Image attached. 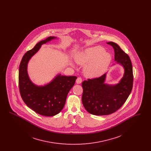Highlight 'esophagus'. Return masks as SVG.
<instances>
[{"mask_svg": "<svg viewBox=\"0 0 151 151\" xmlns=\"http://www.w3.org/2000/svg\"><path fill=\"white\" fill-rule=\"evenodd\" d=\"M76 82L77 84H81V82H82V78H80V77L78 78V79H76Z\"/></svg>", "mask_w": 151, "mask_h": 151, "instance_id": "1", "label": "esophagus"}]
</instances>
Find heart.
<instances>
[{"instance_id":"1","label":"heart","mask_w":151,"mask_h":151,"mask_svg":"<svg viewBox=\"0 0 151 151\" xmlns=\"http://www.w3.org/2000/svg\"><path fill=\"white\" fill-rule=\"evenodd\" d=\"M101 46L86 49L76 57V62L81 65H86L84 74L88 78H96L102 76L110 65L111 55Z\"/></svg>"}]
</instances>
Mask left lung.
Returning <instances> with one entry per match:
<instances>
[{"label": "left lung", "instance_id": "left-lung-1", "mask_svg": "<svg viewBox=\"0 0 151 151\" xmlns=\"http://www.w3.org/2000/svg\"><path fill=\"white\" fill-rule=\"evenodd\" d=\"M107 43L113 47L115 60L123 67L124 73L119 83L116 85L104 83L106 73L82 83L83 104L86 111L93 115H109L114 113L124 104L132 89L134 77L129 56L116 43Z\"/></svg>", "mask_w": 151, "mask_h": 151}]
</instances>
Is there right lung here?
Segmentation results:
<instances>
[{
  "label": "right lung",
  "instance_id": "right-lung-1",
  "mask_svg": "<svg viewBox=\"0 0 151 151\" xmlns=\"http://www.w3.org/2000/svg\"><path fill=\"white\" fill-rule=\"evenodd\" d=\"M55 38L56 37L50 36L37 43L24 54L19 66V86L22 100L36 113L46 116H54L61 111L67 94L77 79L75 76L59 74L44 86H36L29 79L27 65L30 59L39 50L42 45Z\"/></svg>",
  "mask_w": 151,
  "mask_h": 151
}]
</instances>
